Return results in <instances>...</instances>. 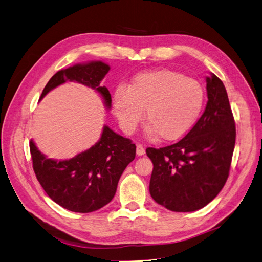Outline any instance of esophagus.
Instances as JSON below:
<instances>
[{"instance_id": "esophagus-1", "label": "esophagus", "mask_w": 262, "mask_h": 262, "mask_svg": "<svg viewBox=\"0 0 262 262\" xmlns=\"http://www.w3.org/2000/svg\"><path fill=\"white\" fill-rule=\"evenodd\" d=\"M145 154V148L143 147L142 144H137V155L138 156H142Z\"/></svg>"}]
</instances>
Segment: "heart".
Segmentation results:
<instances>
[{
    "mask_svg": "<svg viewBox=\"0 0 262 262\" xmlns=\"http://www.w3.org/2000/svg\"><path fill=\"white\" fill-rule=\"evenodd\" d=\"M204 102L203 86L172 70L141 73L114 94L115 114L125 133L137 129L145 109L147 132L166 141L185 137L199 120Z\"/></svg>",
    "mask_w": 262,
    "mask_h": 262,
    "instance_id": "b5f03b06",
    "label": "heart"
}]
</instances>
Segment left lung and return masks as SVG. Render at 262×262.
<instances>
[{
  "mask_svg": "<svg viewBox=\"0 0 262 262\" xmlns=\"http://www.w3.org/2000/svg\"><path fill=\"white\" fill-rule=\"evenodd\" d=\"M208 102L185 138L161 148L147 147L153 163L149 193L173 212H193L210 203L224 187L235 147V121L225 86L207 77Z\"/></svg>",
  "mask_w": 262,
  "mask_h": 262,
  "instance_id": "left-lung-1",
  "label": "left lung"
}]
</instances>
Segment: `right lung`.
I'll use <instances>...</instances> for the list:
<instances>
[{
	"instance_id": "1",
	"label": "right lung",
	"mask_w": 262,
	"mask_h": 262,
	"mask_svg": "<svg viewBox=\"0 0 262 262\" xmlns=\"http://www.w3.org/2000/svg\"><path fill=\"white\" fill-rule=\"evenodd\" d=\"M110 67L101 61L76 64L60 70L42 91L40 99L55 87L73 81L96 90L105 105L112 107V96L100 82ZM33 168L46 193L69 211L90 213L113 200L123 170L136 157V144L105 125L100 140L85 152L66 161L47 158L29 142Z\"/></svg>"
}]
</instances>
